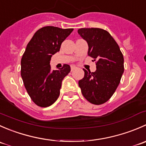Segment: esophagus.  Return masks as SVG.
Masks as SVG:
<instances>
[{"label":"esophagus","instance_id":"1","mask_svg":"<svg viewBox=\"0 0 146 146\" xmlns=\"http://www.w3.org/2000/svg\"><path fill=\"white\" fill-rule=\"evenodd\" d=\"M77 68V67H76L75 66H73V65H72V66H70V70H71V71H73V70H74L75 69Z\"/></svg>","mask_w":146,"mask_h":146}]
</instances>
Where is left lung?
I'll return each instance as SVG.
<instances>
[{
    "instance_id": "8db88e82",
    "label": "left lung",
    "mask_w": 146,
    "mask_h": 146,
    "mask_svg": "<svg viewBox=\"0 0 146 146\" xmlns=\"http://www.w3.org/2000/svg\"><path fill=\"white\" fill-rule=\"evenodd\" d=\"M79 35L88 44V54L98 60L95 72L86 70L78 85L84 98L94 104L111 98L123 73V56L119 45L107 31L100 28H81Z\"/></svg>"
}]
</instances>
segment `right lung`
Segmentation results:
<instances>
[{
    "mask_svg": "<svg viewBox=\"0 0 146 146\" xmlns=\"http://www.w3.org/2000/svg\"><path fill=\"white\" fill-rule=\"evenodd\" d=\"M73 30L44 27L35 32L26 47L21 59V76L28 95L39 107H48L56 101L62 80L70 73L68 64L51 70L50 61Z\"/></svg>",
    "mask_w": 146,
    "mask_h": 146,
    "instance_id": "obj_1",
    "label": "right lung"
}]
</instances>
